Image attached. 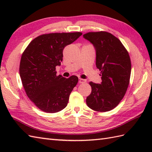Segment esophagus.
Instances as JSON below:
<instances>
[{
	"instance_id": "esophagus-1",
	"label": "esophagus",
	"mask_w": 152,
	"mask_h": 152,
	"mask_svg": "<svg viewBox=\"0 0 152 152\" xmlns=\"http://www.w3.org/2000/svg\"><path fill=\"white\" fill-rule=\"evenodd\" d=\"M86 80L84 79H82V78H79V83H86Z\"/></svg>"
}]
</instances>
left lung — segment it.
Masks as SVG:
<instances>
[{
	"mask_svg": "<svg viewBox=\"0 0 152 152\" xmlns=\"http://www.w3.org/2000/svg\"><path fill=\"white\" fill-rule=\"evenodd\" d=\"M96 51V66L101 71V83L89 82L91 93L86 99L89 107L96 112H108L124 98L129 84L131 63L129 55L118 38L105 31L83 35Z\"/></svg>",
	"mask_w": 152,
	"mask_h": 152,
	"instance_id": "1",
	"label": "left lung"
}]
</instances>
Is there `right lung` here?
<instances>
[{
  "mask_svg": "<svg viewBox=\"0 0 152 152\" xmlns=\"http://www.w3.org/2000/svg\"><path fill=\"white\" fill-rule=\"evenodd\" d=\"M82 34L76 32L40 35L23 53L19 65L23 86L28 97L43 112L56 113L66 106L78 78L57 76L56 67L61 65L64 47Z\"/></svg>",
  "mask_w": 152,
  "mask_h": 152,
  "instance_id": "right-lung-1",
  "label": "right lung"
}]
</instances>
